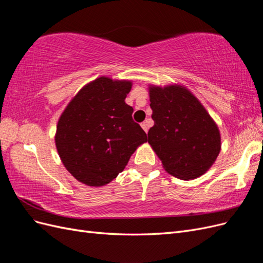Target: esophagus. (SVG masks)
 Masks as SVG:
<instances>
[{
	"instance_id": "1",
	"label": "esophagus",
	"mask_w": 263,
	"mask_h": 263,
	"mask_svg": "<svg viewBox=\"0 0 263 263\" xmlns=\"http://www.w3.org/2000/svg\"><path fill=\"white\" fill-rule=\"evenodd\" d=\"M140 126H141V128L144 129L146 133L148 132V128H149V124H148V122L146 121V122H142L141 124H140Z\"/></svg>"
}]
</instances>
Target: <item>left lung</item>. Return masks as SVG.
I'll use <instances>...</instances> for the list:
<instances>
[{"instance_id": "left-lung-1", "label": "left lung", "mask_w": 263, "mask_h": 263, "mask_svg": "<svg viewBox=\"0 0 263 263\" xmlns=\"http://www.w3.org/2000/svg\"><path fill=\"white\" fill-rule=\"evenodd\" d=\"M149 97L155 125L148 132V142L164 170L181 180L201 177L219 155L216 123L182 85H149Z\"/></svg>"}]
</instances>
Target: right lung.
<instances>
[{
    "label": "right lung",
    "instance_id": "obj_1",
    "mask_svg": "<svg viewBox=\"0 0 263 263\" xmlns=\"http://www.w3.org/2000/svg\"><path fill=\"white\" fill-rule=\"evenodd\" d=\"M130 89V81L100 77L78 92L59 118L54 136L59 157L86 185L114 180L147 141V134L133 121V107L125 103Z\"/></svg>",
    "mask_w": 263,
    "mask_h": 263
}]
</instances>
